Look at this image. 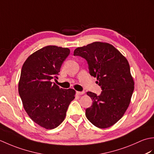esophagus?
Segmentation results:
<instances>
[{"instance_id": "obj_1", "label": "esophagus", "mask_w": 154, "mask_h": 154, "mask_svg": "<svg viewBox=\"0 0 154 154\" xmlns=\"http://www.w3.org/2000/svg\"><path fill=\"white\" fill-rule=\"evenodd\" d=\"M76 93L78 95H82L84 94V92H81V91H76Z\"/></svg>"}]
</instances>
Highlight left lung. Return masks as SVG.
<instances>
[{
	"mask_svg": "<svg viewBox=\"0 0 154 154\" xmlns=\"http://www.w3.org/2000/svg\"><path fill=\"white\" fill-rule=\"evenodd\" d=\"M73 55L87 61L90 75L97 77L103 90L99 95L87 93L93 104L86 109V117L99 128L113 126L126 112L134 89L127 59L112 45L102 42L77 48Z\"/></svg>",
	"mask_w": 154,
	"mask_h": 154,
	"instance_id": "1",
	"label": "left lung"
}]
</instances>
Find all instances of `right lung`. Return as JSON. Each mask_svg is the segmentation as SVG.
Masks as SVG:
<instances>
[{
	"instance_id": "1",
	"label": "right lung",
	"mask_w": 154,
	"mask_h": 154,
	"mask_svg": "<svg viewBox=\"0 0 154 154\" xmlns=\"http://www.w3.org/2000/svg\"><path fill=\"white\" fill-rule=\"evenodd\" d=\"M69 54V48L48 45L31 54L22 65L18 93L23 106L30 119L45 129L61 124L75 99L74 89H63L51 82Z\"/></svg>"
}]
</instances>
